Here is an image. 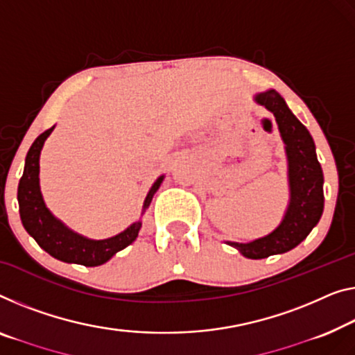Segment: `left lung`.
Here are the masks:
<instances>
[{"label":"left lung","instance_id":"left-lung-1","mask_svg":"<svg viewBox=\"0 0 355 355\" xmlns=\"http://www.w3.org/2000/svg\"><path fill=\"white\" fill-rule=\"evenodd\" d=\"M255 100L276 116L288 159L290 204L282 223L271 234L248 244L230 242L245 258L261 260L292 250L319 223L324 211V173L308 129L288 110L276 91L258 94Z\"/></svg>","mask_w":355,"mask_h":355}]
</instances>
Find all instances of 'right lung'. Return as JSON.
Wrapping results in <instances>:
<instances>
[{
	"instance_id": "add662e5",
	"label": "right lung",
	"mask_w": 355,
	"mask_h": 355,
	"mask_svg": "<svg viewBox=\"0 0 355 355\" xmlns=\"http://www.w3.org/2000/svg\"><path fill=\"white\" fill-rule=\"evenodd\" d=\"M52 129L54 127L42 132L26 153L24 175L20 178L17 189L20 220L26 232L38 242L42 250H46L57 260L83 264V266H98V264L107 263L116 252L132 244L139 236L141 223L137 221L121 234L110 239L91 241L70 231L65 225L54 218V215L44 205L40 191V153ZM162 178L164 177H159L153 184L145 199L144 209L150 205L153 194L161 187Z\"/></svg>"
}]
</instances>
